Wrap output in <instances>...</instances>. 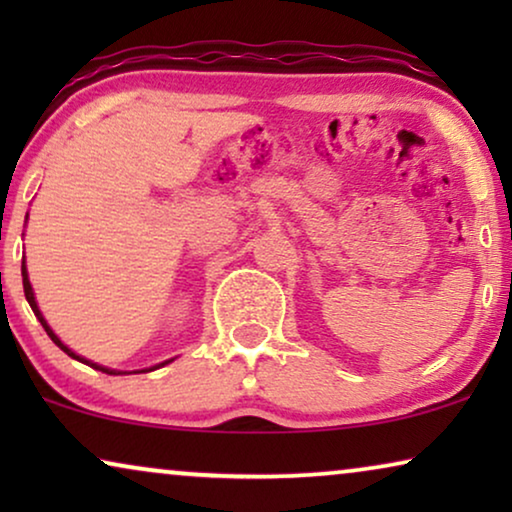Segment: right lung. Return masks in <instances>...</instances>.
<instances>
[{
  "label": "right lung",
  "instance_id": "obj_1",
  "mask_svg": "<svg viewBox=\"0 0 512 512\" xmlns=\"http://www.w3.org/2000/svg\"><path fill=\"white\" fill-rule=\"evenodd\" d=\"M23 289H25V298H27V303H30V307H32L34 317H37V319L41 321V326H44V331L48 333V338H51V340L55 342V345H58V347L62 349V352L69 354V356H72V359H76V361L86 363V366H90V368H95V370H102V373H107V375H123V373H116V370L102 368V366H97V363H90V361H86V359H81V356H76V354L72 352V349L62 345L58 335H55V333L51 331V326H48V324H46V319L41 317V312H39V307H37V300H34V293H32V284H30V279H27V268H25V261H23ZM160 366H165V363H160ZM149 370H153V368H149ZM149 370H142V373H149Z\"/></svg>",
  "mask_w": 512,
  "mask_h": 512
}]
</instances>
